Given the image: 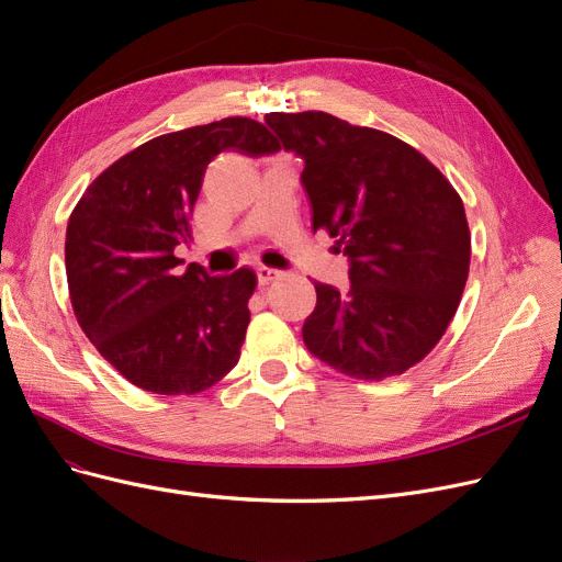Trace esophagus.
Here are the masks:
<instances>
[{"mask_svg": "<svg viewBox=\"0 0 562 562\" xmlns=\"http://www.w3.org/2000/svg\"><path fill=\"white\" fill-rule=\"evenodd\" d=\"M281 279V271L279 269H271V267H258V283L260 285H269L271 281Z\"/></svg>", "mask_w": 562, "mask_h": 562, "instance_id": "34e87169", "label": "esophagus"}]
</instances>
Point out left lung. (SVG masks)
Segmentation results:
<instances>
[{"instance_id":"8db88e82","label":"left lung","mask_w":562,"mask_h":562,"mask_svg":"<svg viewBox=\"0 0 562 562\" xmlns=\"http://www.w3.org/2000/svg\"><path fill=\"white\" fill-rule=\"evenodd\" d=\"M267 126L304 161L312 225L349 258L347 291L314 283L307 349L356 380L419 363L462 300L471 234L464 203L415 147L326 112H269Z\"/></svg>"}]
</instances>
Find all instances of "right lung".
<instances>
[{"label":"right lung","instance_id":"1","mask_svg":"<svg viewBox=\"0 0 562 562\" xmlns=\"http://www.w3.org/2000/svg\"><path fill=\"white\" fill-rule=\"evenodd\" d=\"M279 143L260 122L227 116L159 135L105 168L75 206L65 271L81 330L122 375L151 394H199L239 361L255 271L209 277L178 267L190 215L217 155L262 157Z\"/></svg>","mask_w":562,"mask_h":562}]
</instances>
